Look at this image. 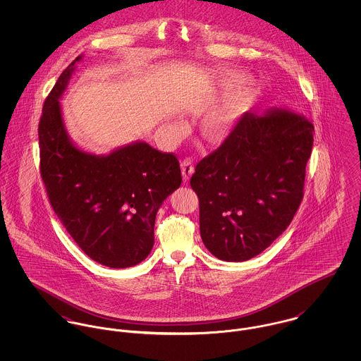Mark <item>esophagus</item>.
I'll return each mask as SVG.
<instances>
[{
	"label": "esophagus",
	"mask_w": 361,
	"mask_h": 361,
	"mask_svg": "<svg viewBox=\"0 0 361 361\" xmlns=\"http://www.w3.org/2000/svg\"><path fill=\"white\" fill-rule=\"evenodd\" d=\"M180 166H182V176H183V180L188 182L189 178L192 176V173L195 172L193 159H192V158H185V159H182Z\"/></svg>",
	"instance_id": "obj_1"
}]
</instances>
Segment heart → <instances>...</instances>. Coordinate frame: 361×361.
I'll use <instances>...</instances> for the list:
<instances>
[{"label": "heart", "mask_w": 361, "mask_h": 361, "mask_svg": "<svg viewBox=\"0 0 361 361\" xmlns=\"http://www.w3.org/2000/svg\"><path fill=\"white\" fill-rule=\"evenodd\" d=\"M222 87L229 85L228 80L221 82ZM253 94L250 89H239L224 99L215 109L207 114L203 122V128L207 136L218 140L231 133L239 121L243 118L246 111L252 104Z\"/></svg>", "instance_id": "b5f03b06"}]
</instances>
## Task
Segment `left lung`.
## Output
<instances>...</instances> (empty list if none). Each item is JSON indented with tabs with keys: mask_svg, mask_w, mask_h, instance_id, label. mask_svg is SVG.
<instances>
[{
	"mask_svg": "<svg viewBox=\"0 0 361 361\" xmlns=\"http://www.w3.org/2000/svg\"><path fill=\"white\" fill-rule=\"evenodd\" d=\"M314 126L285 106L246 112L222 146L196 165L200 235L224 261L264 252L290 225L303 199Z\"/></svg>",
	"mask_w": 361,
	"mask_h": 361,
	"instance_id": "left-lung-1",
	"label": "left lung"
}]
</instances>
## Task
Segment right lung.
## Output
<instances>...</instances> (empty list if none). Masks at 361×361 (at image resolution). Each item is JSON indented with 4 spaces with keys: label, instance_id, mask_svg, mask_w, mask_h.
Masks as SVG:
<instances>
[{
    "label": "right lung",
    "instance_id": "add662e5",
    "mask_svg": "<svg viewBox=\"0 0 361 361\" xmlns=\"http://www.w3.org/2000/svg\"><path fill=\"white\" fill-rule=\"evenodd\" d=\"M79 55L58 78L39 123L40 171L52 209L78 246L99 264L128 268L154 246L158 208L182 183L179 161L137 140L108 154L71 139L59 100Z\"/></svg>",
    "mask_w": 361,
    "mask_h": 361
}]
</instances>
